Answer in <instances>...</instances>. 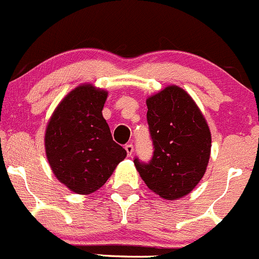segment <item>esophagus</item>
<instances>
[{"instance_id": "obj_1", "label": "esophagus", "mask_w": 259, "mask_h": 259, "mask_svg": "<svg viewBox=\"0 0 259 259\" xmlns=\"http://www.w3.org/2000/svg\"><path fill=\"white\" fill-rule=\"evenodd\" d=\"M124 148H126V151H127V156L131 157V156H132V153L135 152V147H133V145L132 143H127V145L124 146Z\"/></svg>"}]
</instances>
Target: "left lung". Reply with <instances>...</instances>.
Instances as JSON below:
<instances>
[{"label": "left lung", "mask_w": 259, "mask_h": 259, "mask_svg": "<svg viewBox=\"0 0 259 259\" xmlns=\"http://www.w3.org/2000/svg\"><path fill=\"white\" fill-rule=\"evenodd\" d=\"M146 103L153 155L148 162L138 157L133 162L153 193L166 200L183 198L205 174L210 130L195 102L179 87H167Z\"/></svg>", "instance_id": "1"}]
</instances>
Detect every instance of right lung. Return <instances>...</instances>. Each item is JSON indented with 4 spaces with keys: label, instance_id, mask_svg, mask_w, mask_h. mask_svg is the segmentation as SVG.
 <instances>
[{
    "label": "right lung",
    "instance_id": "add662e5",
    "mask_svg": "<svg viewBox=\"0 0 259 259\" xmlns=\"http://www.w3.org/2000/svg\"><path fill=\"white\" fill-rule=\"evenodd\" d=\"M107 92L85 84L71 91L51 116L45 150L54 175L76 194L106 184L127 152L112 138L102 109Z\"/></svg>",
    "mask_w": 259,
    "mask_h": 259
}]
</instances>
